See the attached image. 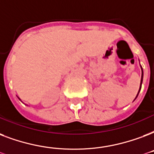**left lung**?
I'll return each mask as SVG.
<instances>
[{
    "label": "left lung",
    "mask_w": 154,
    "mask_h": 154,
    "mask_svg": "<svg viewBox=\"0 0 154 154\" xmlns=\"http://www.w3.org/2000/svg\"><path fill=\"white\" fill-rule=\"evenodd\" d=\"M142 82H143V69H142V68H141V80H140V90H139V91H138V94H137V97H136V98H137V96H138V94H139L140 90V89H141V85H142ZM136 98H135V99H136Z\"/></svg>",
    "instance_id": "left-lung-1"
}]
</instances>
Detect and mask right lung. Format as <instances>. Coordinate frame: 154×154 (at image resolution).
<instances>
[{
  "instance_id": "right-lung-1",
  "label": "right lung",
  "mask_w": 154,
  "mask_h": 154,
  "mask_svg": "<svg viewBox=\"0 0 154 154\" xmlns=\"http://www.w3.org/2000/svg\"><path fill=\"white\" fill-rule=\"evenodd\" d=\"M19 99H20V98H19Z\"/></svg>"
}]
</instances>
